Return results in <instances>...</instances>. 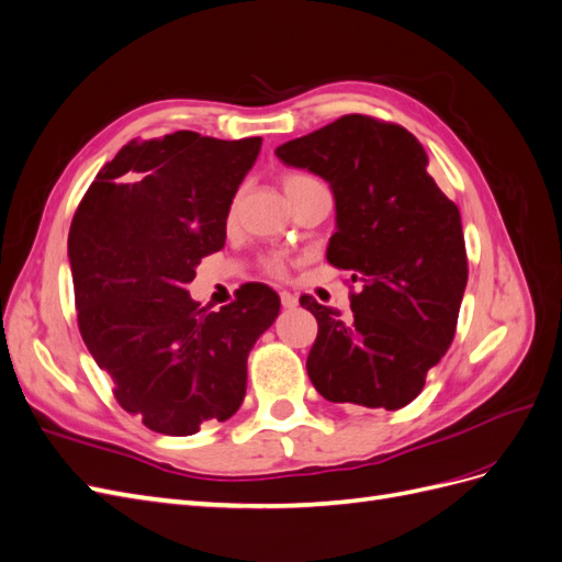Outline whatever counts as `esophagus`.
Segmentation results:
<instances>
[{"label":"esophagus","mask_w":562,"mask_h":562,"mask_svg":"<svg viewBox=\"0 0 562 562\" xmlns=\"http://www.w3.org/2000/svg\"><path fill=\"white\" fill-rule=\"evenodd\" d=\"M281 304H283L285 310H293V307H297V297H295L293 293L283 291V293H281Z\"/></svg>","instance_id":"esophagus-1"}]
</instances>
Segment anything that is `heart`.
Returning <instances> with one entry per match:
<instances>
[{"mask_svg":"<svg viewBox=\"0 0 562 562\" xmlns=\"http://www.w3.org/2000/svg\"><path fill=\"white\" fill-rule=\"evenodd\" d=\"M307 182H314V178L300 176V173H291V176L283 178V190H285L288 196H291L295 190H300V187L307 184ZM267 269L271 271V274L281 277V274H285V262H283V258H279V255H274V258L267 260Z\"/></svg>","mask_w":562,"mask_h":562,"instance_id":"1","label":"heart"}]
</instances>
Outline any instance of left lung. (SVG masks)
Returning <instances> with one entry per match:
<instances>
[{
  "label": "left lung",
  "instance_id": "1",
  "mask_svg": "<svg viewBox=\"0 0 562 562\" xmlns=\"http://www.w3.org/2000/svg\"><path fill=\"white\" fill-rule=\"evenodd\" d=\"M277 157L330 184L337 232L326 258L361 283L347 321L300 297L318 321L310 380L333 403L398 411L452 345L469 277L459 209L415 135L372 116H339Z\"/></svg>",
  "mask_w": 562,
  "mask_h": 562
}]
</instances>
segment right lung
Masks as SVG:
<instances>
[{"label":"right lung","instance_id":"add662e5","mask_svg":"<svg viewBox=\"0 0 562 562\" xmlns=\"http://www.w3.org/2000/svg\"><path fill=\"white\" fill-rule=\"evenodd\" d=\"M262 138L217 140L176 131L128 143L108 161L72 217L79 333L126 413L151 431L192 436L229 419L246 396V361L281 310L265 283H246L211 312L187 283L225 246L232 199Z\"/></svg>","mask_w":562,"mask_h":562}]
</instances>
